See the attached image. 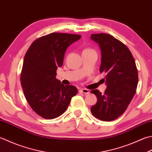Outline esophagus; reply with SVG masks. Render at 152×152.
Wrapping results in <instances>:
<instances>
[{"label": "esophagus", "instance_id": "1", "mask_svg": "<svg viewBox=\"0 0 152 152\" xmlns=\"http://www.w3.org/2000/svg\"><path fill=\"white\" fill-rule=\"evenodd\" d=\"M80 92L85 94H88L90 93V91H89L88 89H81V90H80Z\"/></svg>", "mask_w": 152, "mask_h": 152}]
</instances>
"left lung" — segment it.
I'll return each instance as SVG.
<instances>
[{"mask_svg":"<svg viewBox=\"0 0 152 152\" xmlns=\"http://www.w3.org/2000/svg\"><path fill=\"white\" fill-rule=\"evenodd\" d=\"M102 52L99 72H105L107 88L104 94L91 90L97 97L91 112L95 117L111 121L124 113L136 93L138 76L134 59L128 47L107 34H91Z\"/></svg>","mask_w":152,"mask_h":152,"instance_id":"left-lung-1","label":"left lung"}]
</instances>
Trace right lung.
<instances>
[{
  "instance_id": "add662e5",
  "label": "right lung",
  "mask_w": 152,
  "mask_h": 152,
  "mask_svg": "<svg viewBox=\"0 0 152 152\" xmlns=\"http://www.w3.org/2000/svg\"><path fill=\"white\" fill-rule=\"evenodd\" d=\"M81 35L52 33L37 39L26 53L21 74V84L32 109L46 119L64 113L78 90L64 86L56 78L67 48Z\"/></svg>"
}]
</instances>
